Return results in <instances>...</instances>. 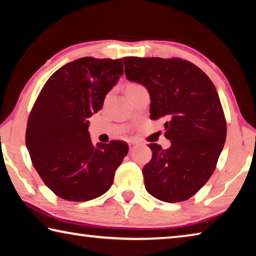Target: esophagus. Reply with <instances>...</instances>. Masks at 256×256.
Instances as JSON below:
<instances>
[{
  "mask_svg": "<svg viewBox=\"0 0 256 256\" xmlns=\"http://www.w3.org/2000/svg\"><path fill=\"white\" fill-rule=\"evenodd\" d=\"M136 144H138L136 142H133V141H132V142H130V144H128V146H130V150L132 151L134 148H136Z\"/></svg>",
  "mask_w": 256,
  "mask_h": 256,
  "instance_id": "1",
  "label": "esophagus"
}]
</instances>
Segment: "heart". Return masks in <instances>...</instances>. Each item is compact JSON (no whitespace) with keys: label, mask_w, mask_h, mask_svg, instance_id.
I'll list each match as a JSON object with an SVG mask.
<instances>
[{"label":"heart","mask_w":256,"mask_h":256,"mask_svg":"<svg viewBox=\"0 0 256 256\" xmlns=\"http://www.w3.org/2000/svg\"><path fill=\"white\" fill-rule=\"evenodd\" d=\"M130 86H131V84H130Z\"/></svg>","instance_id":"heart-1"}]
</instances>
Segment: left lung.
<instances>
[{
  "label": "left lung",
  "mask_w": 256,
  "mask_h": 256,
  "mask_svg": "<svg viewBox=\"0 0 256 256\" xmlns=\"http://www.w3.org/2000/svg\"><path fill=\"white\" fill-rule=\"evenodd\" d=\"M125 76L150 94V118H164L172 146L150 144L152 158L142 170L146 190L160 201L188 200L216 170L227 136L214 84L188 60L124 58Z\"/></svg>",
  "instance_id": "8db88e82"
}]
</instances>
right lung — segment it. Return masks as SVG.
Instances as JSON below:
<instances>
[{
    "instance_id": "right-lung-1",
    "label": "right lung",
    "mask_w": 256,
    "mask_h": 256,
    "mask_svg": "<svg viewBox=\"0 0 256 256\" xmlns=\"http://www.w3.org/2000/svg\"><path fill=\"white\" fill-rule=\"evenodd\" d=\"M122 74V58H78L53 73L34 102L26 146L42 182L64 200L84 202L106 193L128 154L125 142L94 146L88 132V118Z\"/></svg>"
}]
</instances>
